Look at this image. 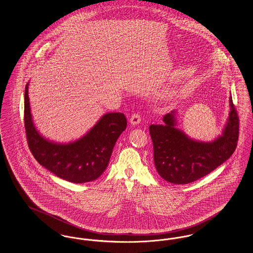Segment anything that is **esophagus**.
<instances>
[{"label": "esophagus", "mask_w": 253, "mask_h": 253, "mask_svg": "<svg viewBox=\"0 0 253 253\" xmlns=\"http://www.w3.org/2000/svg\"><path fill=\"white\" fill-rule=\"evenodd\" d=\"M130 122L132 125H137L141 122V116L138 113H133L130 118Z\"/></svg>", "instance_id": "obj_1"}]
</instances>
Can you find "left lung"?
<instances>
[{
	"mask_svg": "<svg viewBox=\"0 0 253 253\" xmlns=\"http://www.w3.org/2000/svg\"><path fill=\"white\" fill-rule=\"evenodd\" d=\"M230 105L222 135L209 143L192 140L176 129L174 111L164 117L165 125L150 126L154 165L163 179L177 184L195 182L231 157L237 146L239 118L232 97Z\"/></svg>",
	"mask_w": 253,
	"mask_h": 253,
	"instance_id": "1",
	"label": "left lung"
}]
</instances>
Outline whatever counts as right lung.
Listing matches in <instances>:
<instances>
[{"instance_id": "1", "label": "right lung", "mask_w": 253, "mask_h": 253, "mask_svg": "<svg viewBox=\"0 0 253 253\" xmlns=\"http://www.w3.org/2000/svg\"><path fill=\"white\" fill-rule=\"evenodd\" d=\"M24 126L29 149L41 166L61 179L83 183L98 179L105 170L113 148L126 129L127 120L122 113H108L77 141L70 144L48 141L34 126L26 84Z\"/></svg>"}]
</instances>
